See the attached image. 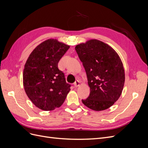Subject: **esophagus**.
<instances>
[{"instance_id":"34e87169","label":"esophagus","mask_w":148,"mask_h":148,"mask_svg":"<svg viewBox=\"0 0 148 148\" xmlns=\"http://www.w3.org/2000/svg\"><path fill=\"white\" fill-rule=\"evenodd\" d=\"M80 84V82L78 80H77V81H75V82L74 83V86L75 87H78V86H79Z\"/></svg>"}]
</instances>
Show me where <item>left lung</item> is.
Masks as SVG:
<instances>
[{
  "label": "left lung",
  "instance_id": "8db88e82",
  "mask_svg": "<svg viewBox=\"0 0 148 148\" xmlns=\"http://www.w3.org/2000/svg\"><path fill=\"white\" fill-rule=\"evenodd\" d=\"M86 71L90 94L82 102L96 111L106 110L117 101L125 83V71L117 53L107 44L91 39L75 47Z\"/></svg>",
  "mask_w": 148,
  "mask_h": 148
}]
</instances>
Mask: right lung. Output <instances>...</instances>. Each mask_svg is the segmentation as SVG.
Listing matches in <instances>:
<instances>
[{
  "mask_svg": "<svg viewBox=\"0 0 148 148\" xmlns=\"http://www.w3.org/2000/svg\"><path fill=\"white\" fill-rule=\"evenodd\" d=\"M70 46L56 39H47L31 53L23 74L29 99L39 109L52 110L63 104L71 85L66 83L58 63Z\"/></svg>",
  "mask_w": 148,
  "mask_h": 148,
  "instance_id": "1",
  "label": "right lung"
}]
</instances>
